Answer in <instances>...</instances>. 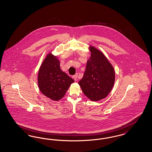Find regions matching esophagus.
Here are the masks:
<instances>
[{"mask_svg": "<svg viewBox=\"0 0 152 152\" xmlns=\"http://www.w3.org/2000/svg\"><path fill=\"white\" fill-rule=\"evenodd\" d=\"M77 77H78V74L77 73H76V75H75L73 76V78L75 81H77Z\"/></svg>", "mask_w": 152, "mask_h": 152, "instance_id": "34e87169", "label": "esophagus"}]
</instances>
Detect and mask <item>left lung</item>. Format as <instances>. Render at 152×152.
I'll use <instances>...</instances> for the list:
<instances>
[{
  "mask_svg": "<svg viewBox=\"0 0 152 152\" xmlns=\"http://www.w3.org/2000/svg\"><path fill=\"white\" fill-rule=\"evenodd\" d=\"M91 56L87 61L85 73L79 82L85 96L92 101L106 97L114 84L115 70L103 53L89 46Z\"/></svg>",
  "mask_w": 152,
  "mask_h": 152,
  "instance_id": "left-lung-1",
  "label": "left lung"
}]
</instances>
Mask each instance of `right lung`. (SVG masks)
<instances>
[{
  "mask_svg": "<svg viewBox=\"0 0 152 152\" xmlns=\"http://www.w3.org/2000/svg\"><path fill=\"white\" fill-rule=\"evenodd\" d=\"M39 91L46 97L57 101L64 97L74 80L61 70L60 61L51 52L46 55L37 76Z\"/></svg>",
  "mask_w": 152,
  "mask_h": 152,
  "instance_id": "obj_1",
  "label": "right lung"
}]
</instances>
